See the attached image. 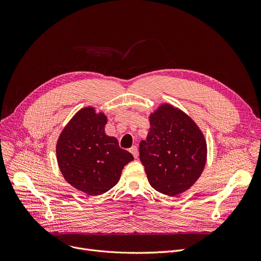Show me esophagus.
I'll use <instances>...</instances> for the list:
<instances>
[{
  "label": "esophagus",
  "mask_w": 261,
  "mask_h": 261,
  "mask_svg": "<svg viewBox=\"0 0 261 261\" xmlns=\"http://www.w3.org/2000/svg\"><path fill=\"white\" fill-rule=\"evenodd\" d=\"M130 152L132 153L134 159H138V156H139V149H138V147H136V146L131 147L130 148Z\"/></svg>",
  "instance_id": "34e87169"
}]
</instances>
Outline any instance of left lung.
Returning a JSON list of instances; mask_svg holds the SVG:
<instances>
[{
    "label": "left lung",
    "instance_id": "1",
    "mask_svg": "<svg viewBox=\"0 0 261 261\" xmlns=\"http://www.w3.org/2000/svg\"><path fill=\"white\" fill-rule=\"evenodd\" d=\"M150 130L140 143V160L148 181L170 197L187 190L206 163V142L189 116L170 105L150 115Z\"/></svg>",
    "mask_w": 261,
    "mask_h": 261
}]
</instances>
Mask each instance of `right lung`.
<instances>
[{"label": "right lung", "instance_id": "right-lung-1", "mask_svg": "<svg viewBox=\"0 0 261 261\" xmlns=\"http://www.w3.org/2000/svg\"><path fill=\"white\" fill-rule=\"evenodd\" d=\"M107 117L92 107L80 110L57 142V160L64 179L80 191L98 196L118 182L133 156L105 133Z\"/></svg>", "mask_w": 261, "mask_h": 261}]
</instances>
